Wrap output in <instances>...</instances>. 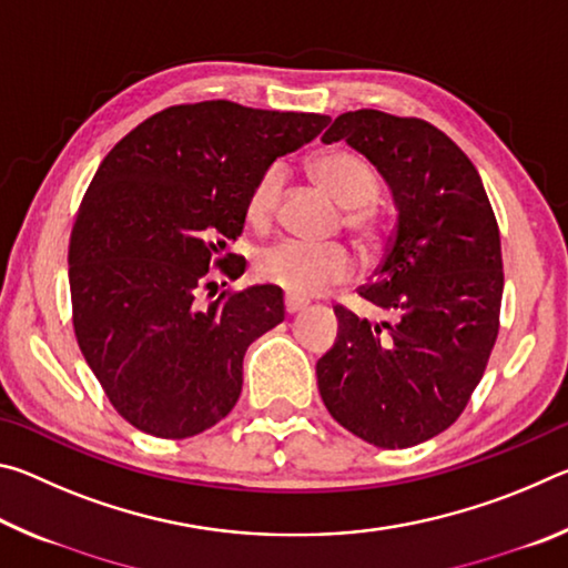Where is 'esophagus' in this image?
<instances>
[{"instance_id":"esophagus-1","label":"esophagus","mask_w":568,"mask_h":568,"mask_svg":"<svg viewBox=\"0 0 568 568\" xmlns=\"http://www.w3.org/2000/svg\"><path fill=\"white\" fill-rule=\"evenodd\" d=\"M283 305H285V313H287V315H295V313L305 311L307 303H305V301H297V297H293V295H285Z\"/></svg>"}]
</instances>
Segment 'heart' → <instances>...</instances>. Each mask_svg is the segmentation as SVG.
<instances>
[{
	"mask_svg": "<svg viewBox=\"0 0 568 568\" xmlns=\"http://www.w3.org/2000/svg\"><path fill=\"white\" fill-rule=\"evenodd\" d=\"M311 175L338 203L343 225L361 240H371L378 230L371 203L378 197V178L361 155L351 150H333L311 162ZM283 190V168L271 165L247 197V220L255 227L267 225L275 215ZM255 275L277 285L293 297H313L341 285L353 275V257L341 245H307L283 240L265 247L255 257Z\"/></svg>",
	"mask_w": 568,
	"mask_h": 568,
	"instance_id": "obj_1",
	"label": "heart"
}]
</instances>
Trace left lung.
Here are the masks:
<instances>
[{
  "label": "left lung",
  "mask_w": 568,
  "mask_h": 568,
  "mask_svg": "<svg viewBox=\"0 0 568 568\" xmlns=\"http://www.w3.org/2000/svg\"><path fill=\"white\" fill-rule=\"evenodd\" d=\"M345 140L388 182L396 230L361 297L386 321L335 305L338 338L315 363L331 416L378 448H408L464 413L498 335L501 237L464 150L418 118L345 112L323 134Z\"/></svg>",
  "instance_id": "obj_1"
}]
</instances>
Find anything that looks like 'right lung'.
<instances>
[{"instance_id":"right-lung-1","label":"right lung","mask_w":568,"mask_h":568,"mask_svg":"<svg viewBox=\"0 0 568 568\" xmlns=\"http://www.w3.org/2000/svg\"><path fill=\"white\" fill-rule=\"evenodd\" d=\"M328 122L227 100L175 104L124 134L94 172L67 257L72 323L134 428L190 438L233 410L247 345L283 323V293L253 285L215 297L210 267L230 281L245 273L225 247L243 233L250 190Z\"/></svg>"}]
</instances>
